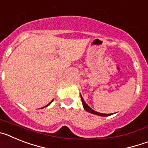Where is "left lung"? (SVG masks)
Wrapping results in <instances>:
<instances>
[{
  "label": "left lung",
  "instance_id": "obj_1",
  "mask_svg": "<svg viewBox=\"0 0 148 148\" xmlns=\"http://www.w3.org/2000/svg\"><path fill=\"white\" fill-rule=\"evenodd\" d=\"M81 98H82V104H83L84 108V110H85L86 111L89 112V113H92V114H95V115H97V116H110V115H112V114H105V113H99V112H96V111L93 110L91 109V108H90V107H89V106L86 104V102L84 101V99H83V97L82 96V95H81Z\"/></svg>",
  "mask_w": 148,
  "mask_h": 148
}]
</instances>
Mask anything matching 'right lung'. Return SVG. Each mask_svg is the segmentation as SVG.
Returning <instances> with one entry per match:
<instances>
[{"mask_svg": "<svg viewBox=\"0 0 148 148\" xmlns=\"http://www.w3.org/2000/svg\"><path fill=\"white\" fill-rule=\"evenodd\" d=\"M53 100H52V101H51V102H50V103H49V104H47V105H46V106H45V107H44V108H46V107H47V106H48V105H49V104H51V103L53 102Z\"/></svg>", "mask_w": 148, "mask_h": 148, "instance_id": "1", "label": "right lung"}]
</instances>
